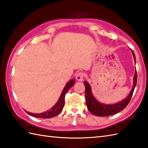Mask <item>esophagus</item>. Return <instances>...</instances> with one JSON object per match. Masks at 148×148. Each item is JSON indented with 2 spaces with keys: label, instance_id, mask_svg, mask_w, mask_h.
Listing matches in <instances>:
<instances>
[{
  "label": "esophagus",
  "instance_id": "34e87169",
  "mask_svg": "<svg viewBox=\"0 0 148 148\" xmlns=\"http://www.w3.org/2000/svg\"><path fill=\"white\" fill-rule=\"evenodd\" d=\"M84 77V74L83 73V72H79V73L77 74L76 78L77 81H83Z\"/></svg>",
  "mask_w": 148,
  "mask_h": 148
}]
</instances>
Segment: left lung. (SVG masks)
Returning a JSON list of instances; mask_svg holds the SVG:
<instances>
[{
    "instance_id": "1",
    "label": "left lung",
    "mask_w": 148,
    "mask_h": 148,
    "mask_svg": "<svg viewBox=\"0 0 148 148\" xmlns=\"http://www.w3.org/2000/svg\"><path fill=\"white\" fill-rule=\"evenodd\" d=\"M131 51L132 52L135 64H136V56H135V54L132 50L131 49ZM136 83L137 71L136 70V72H135V75L134 77L133 88L126 98L120 102L113 103V104H105V103L99 102L95 98V97L93 96L92 92V88H91L89 83L86 81H84V84L85 86L86 103L88 109V111L92 114L97 116H108L117 114L118 112H120L123 109H124L128 104L132 97L134 89L136 86Z\"/></svg>"
}]
</instances>
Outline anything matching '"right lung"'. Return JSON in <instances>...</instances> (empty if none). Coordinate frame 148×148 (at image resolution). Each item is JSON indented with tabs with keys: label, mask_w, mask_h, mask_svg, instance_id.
I'll use <instances>...</instances> for the list:
<instances>
[{
	"label": "right lung",
	"mask_w": 148,
	"mask_h": 148,
	"mask_svg": "<svg viewBox=\"0 0 148 148\" xmlns=\"http://www.w3.org/2000/svg\"><path fill=\"white\" fill-rule=\"evenodd\" d=\"M75 83V79H72L70 80L69 82L66 84L62 92L60 95V97L58 100V102L55 103V105L52 107L49 111H47L45 112L39 113V114H36V113H31L28 111H26L27 114L29 115L34 116L36 118H51L55 117L56 116H58L60 113L62 111L63 108L64 106L65 103V96L66 93H67L69 90L74 85Z\"/></svg>",
	"instance_id": "1"
}]
</instances>
